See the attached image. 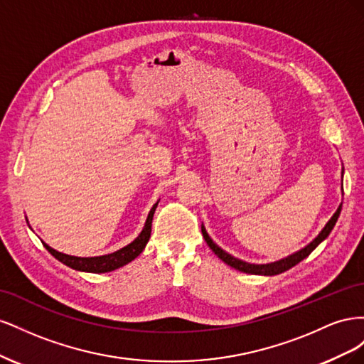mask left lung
<instances>
[{
  "label": "left lung",
  "instance_id": "left-lung-1",
  "mask_svg": "<svg viewBox=\"0 0 364 364\" xmlns=\"http://www.w3.org/2000/svg\"><path fill=\"white\" fill-rule=\"evenodd\" d=\"M341 176H343V173H341ZM340 211H341V203L340 206L337 208V211L334 213V215L328 220V223L325 225V228L318 232V235L311 241L310 245H306L304 249L294 252L293 255L287 257V258H282L279 261H274V262H270V264H250V262H246V261H241L238 258H234L232 255H229L228 252H225L222 247H218L214 241L211 240V237L208 235L205 226L202 225V234H203V238L206 241V245L213 249V252L215 253V255L222 259L223 262H226L228 266L234 267L240 272H245V273H250V274H264V277H273V274H279L285 270L291 269L293 266H296L297 262H301L304 258H306L310 253L322 243V241L329 235V232H331L337 218L340 215Z\"/></svg>",
  "mask_w": 364,
  "mask_h": 364
}]
</instances>
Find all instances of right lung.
I'll use <instances>...</instances> for the list:
<instances>
[{"instance_id": "right-lung-1", "label": "right lung", "mask_w": 364, "mask_h": 364, "mask_svg": "<svg viewBox=\"0 0 364 364\" xmlns=\"http://www.w3.org/2000/svg\"><path fill=\"white\" fill-rule=\"evenodd\" d=\"M156 206H158V202L150 209V213L146 220V225H144V228H142L141 234L134 241H132L130 245L124 246L123 249H119L114 253H107V255H102V257L82 258V257H73V255H67V253L54 250L53 247L43 243V241H42V245L46 246V249L51 253L54 258L59 259L60 262L65 264V266H68L74 270L87 272V273H106V272L117 270L119 267L126 266V264H129L130 261H134L139 255V253L144 250L146 245L149 243V238H150L151 220H153V214H155Z\"/></svg>"}]
</instances>
